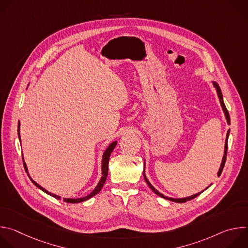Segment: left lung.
Here are the masks:
<instances>
[{
	"label": "left lung",
	"mask_w": 248,
	"mask_h": 248,
	"mask_svg": "<svg viewBox=\"0 0 248 248\" xmlns=\"http://www.w3.org/2000/svg\"><path fill=\"white\" fill-rule=\"evenodd\" d=\"M213 84H214V86L216 87V90H217V93H218V96H219V99H220V103H221V105H222V108H223V111H224V113H225V116H226V119H227V122H228V124H231V120H230V115H229V112H228V110H227V108H226V106H225V103H224V100H223V95H222V91H221V89H220V87H219V85L216 83V82H213ZM229 134H230V129L228 130V132H227V139H226V143H225V154H224V157H223V160H222V164H221V167H220V169H219V171H218V176H220L221 175V173H222V171H223V169H224V166H225V163H226V160H227V152H228V138H229ZM144 168H145V164H144ZM144 170H145V169H144ZM143 170V175H144V179H145V182L147 183V185L149 186V187L153 190V192H155L157 195H159V196H161V197H163V198H165V199H167V200H170V201H173V202H178V203H185V202H186V201H188V200H191V199H193V198H195L196 196H198L201 192H199V193H196V194H194V195H192V196H189V197H186V198H181V199H174V198H170V197H167V196H165V195H163L162 193H160L154 186H152V185L149 183V181L146 179V175H145V171ZM209 187V186H208Z\"/></svg>",
	"instance_id": "1"
}]
</instances>
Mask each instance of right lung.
<instances>
[{"label":"right lung","instance_id":"obj_1","mask_svg":"<svg viewBox=\"0 0 248 248\" xmlns=\"http://www.w3.org/2000/svg\"><path fill=\"white\" fill-rule=\"evenodd\" d=\"M17 134H18V137H19V140H20V136H19V123H18V126H17ZM116 145H117V141H115V142L111 143V144H110V146L107 148V150L105 151V153H104V155H103V160H102V178H101V180H100L99 184L97 185V186L95 187V189H94L90 194H88L87 196L82 197V198H78V199L63 198V201H64V202H66V203H79V202H83V201H85V200H87V199H89V198L93 197L94 195H96L97 193H99V192H100V190H101V188L103 187V186H104V184H105L106 180H107V175H108V166H109V159H110L111 153L113 152V150H114V148L116 147ZM22 160H23V159H22ZM23 166H24L25 170L27 171V167H26V165H25L24 161H23ZM29 178H30V176H29ZM30 180H31V182L33 183V185L36 186L38 188H40V189H41V190H43L44 192H46V193H48L49 195H51V196L55 197L56 199H60V198H61V196H58V195H56V194H53V193H51V192L47 191L45 188H43V187H42V186H40L38 184L35 183L32 179H30Z\"/></svg>","mask_w":248,"mask_h":248}]
</instances>
